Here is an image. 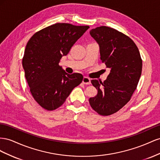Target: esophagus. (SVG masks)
Here are the masks:
<instances>
[{
	"label": "esophagus",
	"instance_id": "obj_1",
	"mask_svg": "<svg viewBox=\"0 0 160 160\" xmlns=\"http://www.w3.org/2000/svg\"><path fill=\"white\" fill-rule=\"evenodd\" d=\"M82 82L85 84H90V79L88 77L84 76L82 80Z\"/></svg>",
	"mask_w": 160,
	"mask_h": 160
}]
</instances>
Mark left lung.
Returning <instances> with one entry per match:
<instances>
[{"label":"left lung","mask_w":160,"mask_h":160,"mask_svg":"<svg viewBox=\"0 0 160 160\" xmlns=\"http://www.w3.org/2000/svg\"><path fill=\"white\" fill-rule=\"evenodd\" d=\"M90 33L99 45L100 60L111 72L105 81L91 80L98 92L89 102L99 115L108 116L131 100L141 77L142 60L133 41L121 32L101 26Z\"/></svg>","instance_id":"1"}]
</instances>
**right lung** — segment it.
<instances>
[{"mask_svg": "<svg viewBox=\"0 0 160 160\" xmlns=\"http://www.w3.org/2000/svg\"><path fill=\"white\" fill-rule=\"evenodd\" d=\"M89 26L57 22L40 30L27 43L22 67L32 97L47 111L61 107L83 80L79 73L68 74L59 62Z\"/></svg>", "mask_w": 160, "mask_h": 160, "instance_id": "right-lung-1", "label": "right lung"}]
</instances>
